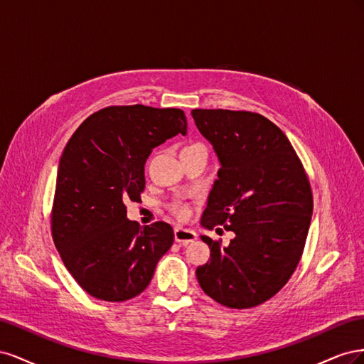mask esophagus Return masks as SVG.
Masks as SVG:
<instances>
[{"label": "esophagus", "mask_w": 364, "mask_h": 364, "mask_svg": "<svg viewBox=\"0 0 364 364\" xmlns=\"http://www.w3.org/2000/svg\"><path fill=\"white\" fill-rule=\"evenodd\" d=\"M196 232L194 230H190V229H185V228H176L174 229V240L176 243H179L182 246H186L193 243V241H196Z\"/></svg>", "instance_id": "34e87169"}]
</instances>
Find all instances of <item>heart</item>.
Wrapping results in <instances>:
<instances>
[{"mask_svg":"<svg viewBox=\"0 0 364 364\" xmlns=\"http://www.w3.org/2000/svg\"><path fill=\"white\" fill-rule=\"evenodd\" d=\"M171 211H173L176 215H178L181 220H183V218H186V217L190 215L188 206L183 205V203H174L173 208H171Z\"/></svg>","mask_w":364,"mask_h":364,"instance_id":"1","label":"heart"}]
</instances>
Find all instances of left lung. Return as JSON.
<instances>
[{
  "label": "left lung",
  "mask_w": 364,
  "mask_h": 364,
  "mask_svg": "<svg viewBox=\"0 0 364 364\" xmlns=\"http://www.w3.org/2000/svg\"><path fill=\"white\" fill-rule=\"evenodd\" d=\"M220 170L200 218L235 237L220 246L206 235L211 259L197 267L202 290L229 308H250L277 294L301 259L313 215V194L284 132L259 114L194 109Z\"/></svg>",
  "instance_id": "8db88e82"
}]
</instances>
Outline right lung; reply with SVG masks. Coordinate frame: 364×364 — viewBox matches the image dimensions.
Wrapping results in <instances>:
<instances>
[{
	"instance_id": "obj_1",
	"label": "right lung",
	"mask_w": 364,
	"mask_h": 364,
	"mask_svg": "<svg viewBox=\"0 0 364 364\" xmlns=\"http://www.w3.org/2000/svg\"><path fill=\"white\" fill-rule=\"evenodd\" d=\"M179 134L186 135L181 109L111 106L86 118L62 153L51 234L65 267L97 299L144 291L173 245L168 223L141 228L124 203L139 202L151 150Z\"/></svg>"
}]
</instances>
